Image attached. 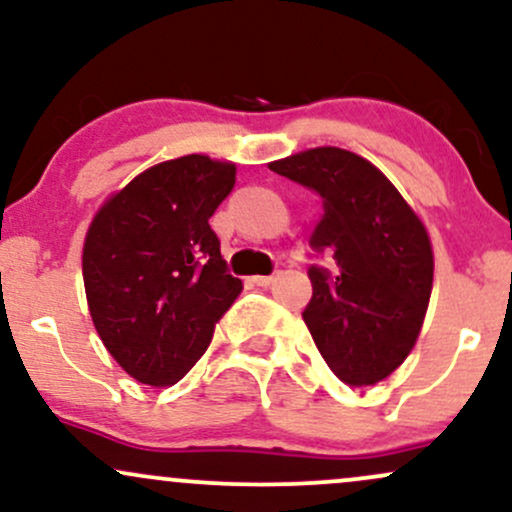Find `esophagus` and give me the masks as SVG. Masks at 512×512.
Here are the masks:
<instances>
[{
	"label": "esophagus",
	"mask_w": 512,
	"mask_h": 512,
	"mask_svg": "<svg viewBox=\"0 0 512 512\" xmlns=\"http://www.w3.org/2000/svg\"><path fill=\"white\" fill-rule=\"evenodd\" d=\"M276 276H279V274H260V276H252V284H257V286H269V284H274Z\"/></svg>",
	"instance_id": "esophagus-1"
}]
</instances>
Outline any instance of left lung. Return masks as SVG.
I'll use <instances>...</instances> for the list:
<instances>
[{"instance_id": "1", "label": "left lung", "mask_w": 512, "mask_h": 512, "mask_svg": "<svg viewBox=\"0 0 512 512\" xmlns=\"http://www.w3.org/2000/svg\"><path fill=\"white\" fill-rule=\"evenodd\" d=\"M320 197L310 245L332 248L339 272L310 267L303 320L332 373L349 387L375 385L411 354L431 301L433 248L424 221L354 151L317 146L269 163Z\"/></svg>"}]
</instances>
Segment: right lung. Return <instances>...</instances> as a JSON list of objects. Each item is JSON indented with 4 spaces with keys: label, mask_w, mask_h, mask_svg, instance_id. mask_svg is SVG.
Returning a JSON list of instances; mask_svg holds the SVG:
<instances>
[{
    "label": "right lung",
    "mask_w": 512,
    "mask_h": 512,
    "mask_svg": "<svg viewBox=\"0 0 512 512\" xmlns=\"http://www.w3.org/2000/svg\"><path fill=\"white\" fill-rule=\"evenodd\" d=\"M233 185L236 163L180 156L113 192L88 226V313L108 354L139 383H178L243 291L209 226Z\"/></svg>",
    "instance_id": "obj_1"
}]
</instances>
